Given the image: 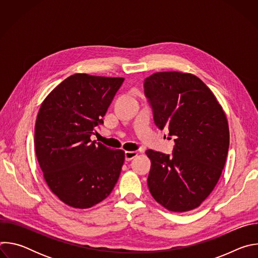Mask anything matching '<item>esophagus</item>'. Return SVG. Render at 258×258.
Listing matches in <instances>:
<instances>
[{
	"instance_id": "esophagus-1",
	"label": "esophagus",
	"mask_w": 258,
	"mask_h": 258,
	"mask_svg": "<svg viewBox=\"0 0 258 258\" xmlns=\"http://www.w3.org/2000/svg\"><path fill=\"white\" fill-rule=\"evenodd\" d=\"M124 155H125V160L131 161L132 159H134L138 155V152L137 151H126Z\"/></svg>"
}]
</instances>
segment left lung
<instances>
[{
  "instance_id": "8db88e82",
  "label": "left lung",
  "mask_w": 258,
  "mask_h": 258,
  "mask_svg": "<svg viewBox=\"0 0 258 258\" xmlns=\"http://www.w3.org/2000/svg\"><path fill=\"white\" fill-rule=\"evenodd\" d=\"M155 124L174 139L172 155L147 150L148 187L166 209L185 212L212 192L227 160L230 132L222 106L191 73L156 72L144 83Z\"/></svg>"
}]
</instances>
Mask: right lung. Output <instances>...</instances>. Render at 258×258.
<instances>
[{"mask_svg": "<svg viewBox=\"0 0 258 258\" xmlns=\"http://www.w3.org/2000/svg\"><path fill=\"white\" fill-rule=\"evenodd\" d=\"M122 78L70 76L44 100L34 127L35 154L50 190L68 206L90 208L109 196L124 151L91 140Z\"/></svg>", "mask_w": 258, "mask_h": 258, "instance_id": "right-lung-1", "label": "right lung"}]
</instances>
